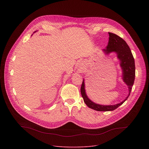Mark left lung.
Masks as SVG:
<instances>
[{
	"label": "left lung",
	"mask_w": 149,
	"mask_h": 149,
	"mask_svg": "<svg viewBox=\"0 0 149 149\" xmlns=\"http://www.w3.org/2000/svg\"><path fill=\"white\" fill-rule=\"evenodd\" d=\"M109 40L108 45L105 49H102V51L107 55L111 52L116 53L117 58L120 61V67L123 72V80L128 86L129 93L124 101L115 105H104L96 104L87 97L85 90L84 79H83L81 87V93L84 101L89 108L98 111H113L123 104L130 94L135 79L134 59L129 45L123 39L118 35L110 32H109Z\"/></svg>",
	"instance_id": "obj_1"
}]
</instances>
